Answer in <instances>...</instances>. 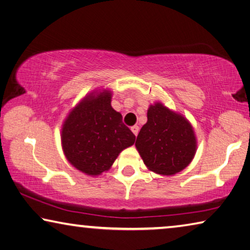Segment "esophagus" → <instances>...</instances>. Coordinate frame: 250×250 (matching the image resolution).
I'll return each instance as SVG.
<instances>
[{"label": "esophagus", "instance_id": "1", "mask_svg": "<svg viewBox=\"0 0 250 250\" xmlns=\"http://www.w3.org/2000/svg\"><path fill=\"white\" fill-rule=\"evenodd\" d=\"M130 129H132V132L134 133L135 136H136V135L138 134V130H140V127L135 125V126H132V127H130Z\"/></svg>", "mask_w": 250, "mask_h": 250}]
</instances>
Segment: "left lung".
Masks as SVG:
<instances>
[{
  "label": "left lung",
  "instance_id": "left-lung-1",
  "mask_svg": "<svg viewBox=\"0 0 250 250\" xmlns=\"http://www.w3.org/2000/svg\"><path fill=\"white\" fill-rule=\"evenodd\" d=\"M135 146L147 168L170 176L189 165L197 142L193 126L185 117L155 103L147 110V123L138 133Z\"/></svg>",
  "mask_w": 250,
  "mask_h": 250
}]
</instances>
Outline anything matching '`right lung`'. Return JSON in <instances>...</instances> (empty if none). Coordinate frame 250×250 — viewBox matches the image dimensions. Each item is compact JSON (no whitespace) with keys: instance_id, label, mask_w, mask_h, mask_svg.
<instances>
[{"instance_id":"add662e5","label":"right lung","mask_w":250,"mask_h":250,"mask_svg":"<svg viewBox=\"0 0 250 250\" xmlns=\"http://www.w3.org/2000/svg\"><path fill=\"white\" fill-rule=\"evenodd\" d=\"M110 102L108 89L88 94L69 112L62 126L65 157L89 176L108 170L122 150L135 143V135Z\"/></svg>"}]
</instances>
